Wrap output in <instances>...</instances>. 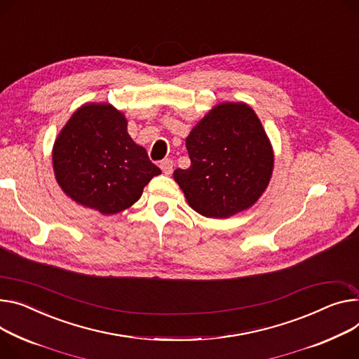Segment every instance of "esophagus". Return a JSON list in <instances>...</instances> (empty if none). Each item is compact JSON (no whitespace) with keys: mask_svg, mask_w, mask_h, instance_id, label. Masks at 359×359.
<instances>
[{"mask_svg":"<svg viewBox=\"0 0 359 359\" xmlns=\"http://www.w3.org/2000/svg\"><path fill=\"white\" fill-rule=\"evenodd\" d=\"M159 168L162 170V172H163L165 175H171L172 171H174V162H172L170 158L162 159L161 163H159Z\"/></svg>","mask_w":359,"mask_h":359,"instance_id":"obj_1","label":"esophagus"}]
</instances>
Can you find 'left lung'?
Returning a JSON list of instances; mask_svg holds the SVG:
<instances>
[{
	"mask_svg": "<svg viewBox=\"0 0 359 359\" xmlns=\"http://www.w3.org/2000/svg\"><path fill=\"white\" fill-rule=\"evenodd\" d=\"M189 168L174 180L192 210L229 218L250 208L273 172V149L255 110L245 103H219L192 128L185 141Z\"/></svg>",
	"mask_w": 359,
	"mask_h": 359,
	"instance_id": "obj_1",
	"label": "left lung"
}]
</instances>
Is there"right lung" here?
<instances>
[{
	"instance_id": "obj_1",
	"label": "right lung",
	"mask_w": 359,
	"mask_h": 359,
	"mask_svg": "<svg viewBox=\"0 0 359 359\" xmlns=\"http://www.w3.org/2000/svg\"><path fill=\"white\" fill-rule=\"evenodd\" d=\"M53 170L77 204L116 214L141 198L161 170L128 133L122 112L107 103L79 107L53 147Z\"/></svg>"
}]
</instances>
